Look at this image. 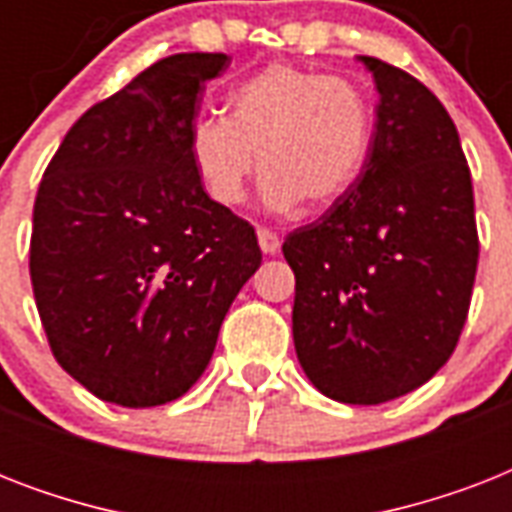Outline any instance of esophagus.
<instances>
[{"label":"esophagus","instance_id":"esophagus-1","mask_svg":"<svg viewBox=\"0 0 512 512\" xmlns=\"http://www.w3.org/2000/svg\"><path fill=\"white\" fill-rule=\"evenodd\" d=\"M257 241H260V249H263L265 255H276L281 247L279 236L273 231H268V228H257Z\"/></svg>","mask_w":512,"mask_h":512}]
</instances>
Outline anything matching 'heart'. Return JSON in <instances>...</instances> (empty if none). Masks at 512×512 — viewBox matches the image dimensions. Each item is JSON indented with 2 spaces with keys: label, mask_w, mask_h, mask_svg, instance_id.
<instances>
[{
  "label": "heart",
  "mask_w": 512,
  "mask_h": 512,
  "mask_svg": "<svg viewBox=\"0 0 512 512\" xmlns=\"http://www.w3.org/2000/svg\"><path fill=\"white\" fill-rule=\"evenodd\" d=\"M372 130V103L353 79L273 63L228 95V116L193 119L188 154L217 204H241L260 167L263 204L289 212L340 199L364 170Z\"/></svg>",
  "instance_id": "b5f03b06"
}]
</instances>
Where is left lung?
Masks as SVG:
<instances>
[{
  "mask_svg": "<svg viewBox=\"0 0 512 512\" xmlns=\"http://www.w3.org/2000/svg\"><path fill=\"white\" fill-rule=\"evenodd\" d=\"M380 103L356 183L284 239L292 335L308 380L342 404H385L428 382L457 348L478 265L473 183L433 92L361 55Z\"/></svg>",
  "mask_w": 512,
  "mask_h": 512,
  "instance_id": "1",
  "label": "left lung"
}]
</instances>
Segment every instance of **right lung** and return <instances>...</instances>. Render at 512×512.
I'll use <instances>...</instances> for the list:
<instances>
[{
  "instance_id": "add662e5",
  "label": "right lung",
  "mask_w": 512,
  "mask_h": 512,
  "mask_svg": "<svg viewBox=\"0 0 512 512\" xmlns=\"http://www.w3.org/2000/svg\"><path fill=\"white\" fill-rule=\"evenodd\" d=\"M223 52H180L84 111L34 201L31 287L55 361L92 396L143 409L207 369L260 268L255 228L207 196L188 127Z\"/></svg>"
}]
</instances>
